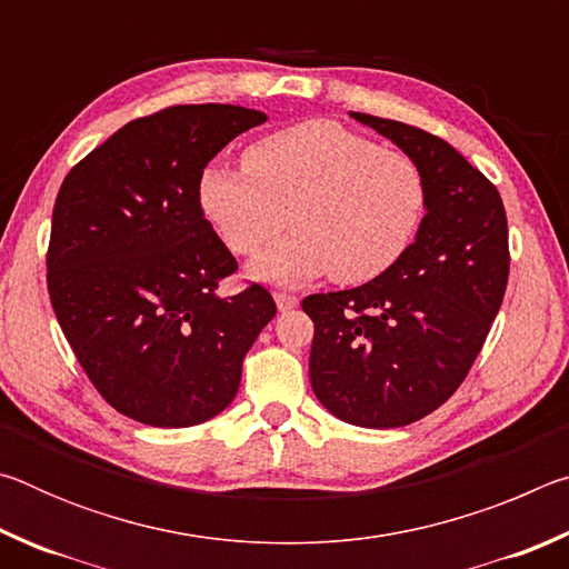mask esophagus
<instances>
[{
    "instance_id": "1",
    "label": "esophagus",
    "mask_w": 569,
    "mask_h": 569,
    "mask_svg": "<svg viewBox=\"0 0 569 569\" xmlns=\"http://www.w3.org/2000/svg\"><path fill=\"white\" fill-rule=\"evenodd\" d=\"M273 298H276L278 311H291V308H296V306H298V296H293V293L276 291V293H273Z\"/></svg>"
}]
</instances>
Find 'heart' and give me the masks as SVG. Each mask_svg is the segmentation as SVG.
Returning a JSON list of instances; mask_svg holds the SVG:
<instances>
[{
	"mask_svg": "<svg viewBox=\"0 0 569 569\" xmlns=\"http://www.w3.org/2000/svg\"><path fill=\"white\" fill-rule=\"evenodd\" d=\"M243 168L200 172V210L236 256L261 253L291 220L298 233L256 263L281 283L373 281L407 256L427 210L417 160L333 120L263 134L243 150Z\"/></svg>",
	"mask_w": 569,
	"mask_h": 569,
	"instance_id": "obj_1",
	"label": "heart"
}]
</instances>
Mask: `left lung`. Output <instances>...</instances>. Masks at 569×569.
I'll return each mask as SVG.
<instances>
[{
  "instance_id": "left-lung-1",
  "label": "left lung",
  "mask_w": 569,
  "mask_h": 569,
  "mask_svg": "<svg viewBox=\"0 0 569 569\" xmlns=\"http://www.w3.org/2000/svg\"><path fill=\"white\" fill-rule=\"evenodd\" d=\"M419 162L427 216L407 256L351 291L313 293L311 387L333 417L393 429L439 409L485 346L509 278L499 190L465 156L407 122L351 112Z\"/></svg>"
}]
</instances>
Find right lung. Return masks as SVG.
<instances>
[{
  "instance_id": "add662e5",
  "label": "right lung",
  "mask_w": 569,
  "mask_h": 569,
  "mask_svg": "<svg viewBox=\"0 0 569 569\" xmlns=\"http://www.w3.org/2000/svg\"><path fill=\"white\" fill-rule=\"evenodd\" d=\"M268 118L236 104H172L124 124L67 172L52 210L47 291L100 397L150 427H192L236 399L256 336L276 316L198 200L200 172Z\"/></svg>"
}]
</instances>
